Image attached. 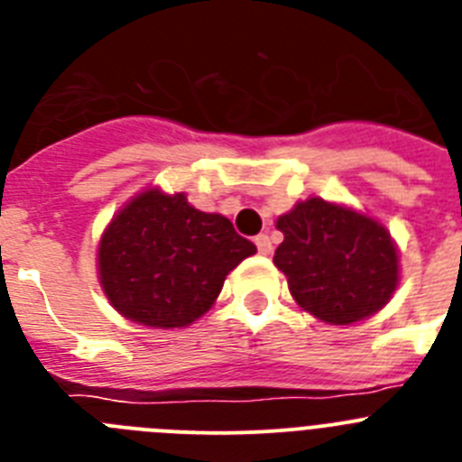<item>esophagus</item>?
Returning <instances> with one entry per match:
<instances>
[{"label": "esophagus", "instance_id": "esophagus-1", "mask_svg": "<svg viewBox=\"0 0 462 462\" xmlns=\"http://www.w3.org/2000/svg\"><path fill=\"white\" fill-rule=\"evenodd\" d=\"M254 243H256V250H259V254H263V256H268L273 252V245H271V238H268L266 234H261V236H256L254 238Z\"/></svg>", "mask_w": 462, "mask_h": 462}]
</instances>
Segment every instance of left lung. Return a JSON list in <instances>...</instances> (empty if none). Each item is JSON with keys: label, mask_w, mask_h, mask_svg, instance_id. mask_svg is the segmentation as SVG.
Returning a JSON list of instances; mask_svg holds the SVG:
<instances>
[{"label": "left lung", "mask_w": 462, "mask_h": 462, "mask_svg": "<svg viewBox=\"0 0 462 462\" xmlns=\"http://www.w3.org/2000/svg\"><path fill=\"white\" fill-rule=\"evenodd\" d=\"M284 240L275 266L303 310L326 324L361 321L389 303L398 252L374 219L324 199H308L277 219Z\"/></svg>", "instance_id": "left-lung-1"}]
</instances>
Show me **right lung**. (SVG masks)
Masks as SVG:
<instances>
[{"instance_id":"1","label":"right lung","mask_w":462,"mask_h":462,"mask_svg":"<svg viewBox=\"0 0 462 462\" xmlns=\"http://www.w3.org/2000/svg\"><path fill=\"white\" fill-rule=\"evenodd\" d=\"M254 252L222 215L196 210L185 194L148 189L106 228L99 280L126 319L180 328L210 310L228 273Z\"/></svg>"}]
</instances>
